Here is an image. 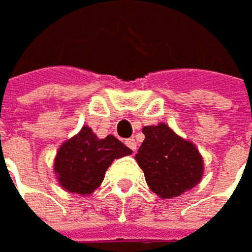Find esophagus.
<instances>
[{
	"instance_id": "1",
	"label": "esophagus",
	"mask_w": 252,
	"mask_h": 252,
	"mask_svg": "<svg viewBox=\"0 0 252 252\" xmlns=\"http://www.w3.org/2000/svg\"><path fill=\"white\" fill-rule=\"evenodd\" d=\"M126 147L131 150L132 153H135V151H137V143H135V140H134V138H128V140H126Z\"/></svg>"
}]
</instances>
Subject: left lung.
<instances>
[{"label":"left lung","mask_w":252,"mask_h":252,"mask_svg":"<svg viewBox=\"0 0 252 252\" xmlns=\"http://www.w3.org/2000/svg\"><path fill=\"white\" fill-rule=\"evenodd\" d=\"M146 135L135 160L149 188L163 199L194 188L203 174V160L190 141L180 138L166 124L143 128Z\"/></svg>","instance_id":"obj_1"}]
</instances>
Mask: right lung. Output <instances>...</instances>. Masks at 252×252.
I'll return each mask as SVG.
<instances>
[{"mask_svg": "<svg viewBox=\"0 0 252 252\" xmlns=\"http://www.w3.org/2000/svg\"><path fill=\"white\" fill-rule=\"evenodd\" d=\"M132 151L114 135L98 138L89 126L60 146L55 160L59 185L70 193L91 194L102 183L115 158Z\"/></svg>", "mask_w": 252, "mask_h": 252, "instance_id": "obj_1", "label": "right lung"}]
</instances>
